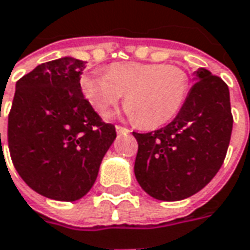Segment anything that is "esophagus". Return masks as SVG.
Instances as JSON below:
<instances>
[{"mask_svg":"<svg viewBox=\"0 0 250 250\" xmlns=\"http://www.w3.org/2000/svg\"><path fill=\"white\" fill-rule=\"evenodd\" d=\"M116 130L117 133H129V132H130V129L125 128V126H121V125H117Z\"/></svg>","mask_w":250,"mask_h":250,"instance_id":"1","label":"esophagus"}]
</instances>
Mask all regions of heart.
Instances as JSON below:
<instances>
[{
  "label": "heart",
  "mask_w": 250,
  "mask_h": 250,
  "mask_svg": "<svg viewBox=\"0 0 250 250\" xmlns=\"http://www.w3.org/2000/svg\"><path fill=\"white\" fill-rule=\"evenodd\" d=\"M79 83L84 98L100 113H106L126 93L129 114L139 125L152 129L176 116L190 79L179 65L124 62L109 65L106 74H86Z\"/></svg>",
  "instance_id": "b5f03b06"
}]
</instances>
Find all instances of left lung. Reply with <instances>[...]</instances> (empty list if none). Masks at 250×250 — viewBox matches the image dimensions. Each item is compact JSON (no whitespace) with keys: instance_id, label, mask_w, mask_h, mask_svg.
Listing matches in <instances>:
<instances>
[{"instance_id":"8db88e82","label":"left lung","mask_w":250,"mask_h":250,"mask_svg":"<svg viewBox=\"0 0 250 250\" xmlns=\"http://www.w3.org/2000/svg\"><path fill=\"white\" fill-rule=\"evenodd\" d=\"M233 129L228 84L206 68L196 71L182 109L167 126L137 133L134 175L160 201H182L201 191L224 164Z\"/></svg>"}]
</instances>
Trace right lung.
Masks as SVG:
<instances>
[{"mask_svg":"<svg viewBox=\"0 0 250 250\" xmlns=\"http://www.w3.org/2000/svg\"><path fill=\"white\" fill-rule=\"evenodd\" d=\"M84 62L37 65L16 83L8 146L21 179L40 195L72 202L86 195L116 139L81 90ZM2 146V145H1Z\"/></svg>","mask_w":250,"mask_h":250,"instance_id":"1","label":"right lung"}]
</instances>
